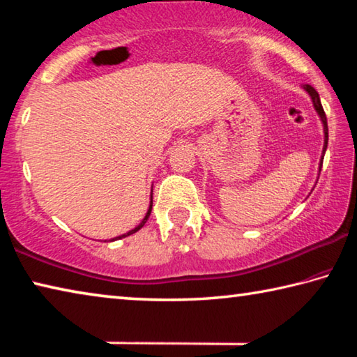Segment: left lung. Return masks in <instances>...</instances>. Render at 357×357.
Here are the masks:
<instances>
[{
	"mask_svg": "<svg viewBox=\"0 0 357 357\" xmlns=\"http://www.w3.org/2000/svg\"><path fill=\"white\" fill-rule=\"evenodd\" d=\"M304 89L307 93H309V96L312 98V102H313V107H315V110L318 113L319 119H321L323 123V129H324V146H323V155H321V160H319V172H321V167H323V159H324V153L326 149H328V119H326V113L323 110V105H321V100H319V96L318 93L315 91V88L310 86V84H304Z\"/></svg>",
	"mask_w": 357,
	"mask_h": 357,
	"instance_id": "left-lung-1",
	"label": "left lung"
}]
</instances>
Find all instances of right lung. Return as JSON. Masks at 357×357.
<instances>
[{"mask_svg": "<svg viewBox=\"0 0 357 357\" xmlns=\"http://www.w3.org/2000/svg\"><path fill=\"white\" fill-rule=\"evenodd\" d=\"M153 192V190H151ZM151 209H153V193H151V202H149V209H148V213H146V215H144V219L138 223V225L134 228V229H130V231H128V233H124V234H121V236H116V238H113L112 241H118V239H123V238H126V236H130V234H134V233H137L138 229H140L144 223H146V220L149 219V215H151Z\"/></svg>", "mask_w": 357, "mask_h": 357, "instance_id": "1", "label": "right lung"}]
</instances>
